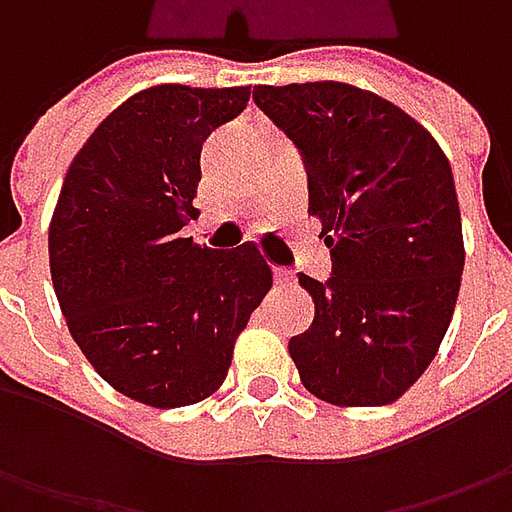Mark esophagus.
<instances>
[{
  "label": "esophagus",
  "instance_id": "obj_1",
  "mask_svg": "<svg viewBox=\"0 0 512 512\" xmlns=\"http://www.w3.org/2000/svg\"><path fill=\"white\" fill-rule=\"evenodd\" d=\"M273 276H276V285H293V273L285 270V267H276Z\"/></svg>",
  "mask_w": 512,
  "mask_h": 512
}]
</instances>
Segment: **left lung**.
I'll list each match as a JSON object with an SVG mask.
<instances>
[{
	"instance_id": "1",
	"label": "left lung",
	"mask_w": 512,
	"mask_h": 512,
	"mask_svg": "<svg viewBox=\"0 0 512 512\" xmlns=\"http://www.w3.org/2000/svg\"><path fill=\"white\" fill-rule=\"evenodd\" d=\"M253 102L302 150L333 276L299 285L313 325L287 350L322 402L379 407L419 382L453 319L464 239L453 170L430 130L344 82L259 85Z\"/></svg>"
}]
</instances>
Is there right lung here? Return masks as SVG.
Instances as JSON below:
<instances>
[{
    "label": "right lung",
    "mask_w": 512,
    "mask_h": 512,
    "mask_svg": "<svg viewBox=\"0 0 512 512\" xmlns=\"http://www.w3.org/2000/svg\"><path fill=\"white\" fill-rule=\"evenodd\" d=\"M247 99L250 88L139 90L65 173L48 230L53 290L85 359L133 402L170 410L213 396L273 285L253 242L213 250L182 236L199 216L202 142Z\"/></svg>",
    "instance_id": "1"
}]
</instances>
